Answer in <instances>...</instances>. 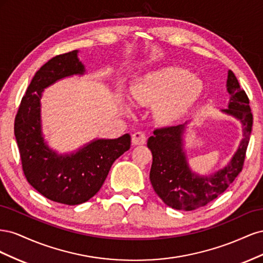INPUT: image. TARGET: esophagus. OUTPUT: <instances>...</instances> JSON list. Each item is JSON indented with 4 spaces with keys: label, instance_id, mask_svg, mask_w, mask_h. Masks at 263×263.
Here are the masks:
<instances>
[{
    "label": "esophagus",
    "instance_id": "1",
    "mask_svg": "<svg viewBox=\"0 0 263 263\" xmlns=\"http://www.w3.org/2000/svg\"><path fill=\"white\" fill-rule=\"evenodd\" d=\"M132 142L134 145H144L146 142V136L142 132H136L133 134Z\"/></svg>",
    "mask_w": 263,
    "mask_h": 263
}]
</instances>
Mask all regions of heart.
I'll return each instance as SVG.
<instances>
[{
  "mask_svg": "<svg viewBox=\"0 0 263 263\" xmlns=\"http://www.w3.org/2000/svg\"><path fill=\"white\" fill-rule=\"evenodd\" d=\"M201 83L186 70L164 68L138 79L130 87V98L139 104L158 102L156 115L163 123L173 122L201 93Z\"/></svg>",
  "mask_w": 263,
  "mask_h": 263,
  "instance_id": "b5f03b06",
  "label": "heart"
}]
</instances>
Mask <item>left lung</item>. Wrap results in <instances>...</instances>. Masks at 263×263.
<instances>
[{
  "mask_svg": "<svg viewBox=\"0 0 263 263\" xmlns=\"http://www.w3.org/2000/svg\"><path fill=\"white\" fill-rule=\"evenodd\" d=\"M226 86L229 103L228 108L221 112L240 121L243 138L225 168L210 176H198L190 169L183 147L187 122L156 129L148 139L147 146L153 154L150 182L158 196L172 209L193 211L205 206L224 193L242 170L252 127L251 108L248 97L232 70L228 71Z\"/></svg>",
  "mask_w": 263,
  "mask_h": 263,
  "instance_id": "left-lung-1",
  "label": "left lung"
}]
</instances>
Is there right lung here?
I'll use <instances>...</instances> for the list:
<instances>
[{
  "label": "right lung",
  "mask_w": 263,
  "mask_h": 263,
  "mask_svg": "<svg viewBox=\"0 0 263 263\" xmlns=\"http://www.w3.org/2000/svg\"><path fill=\"white\" fill-rule=\"evenodd\" d=\"M84 73L78 50L46 62L28 85L14 123L28 183L48 200L67 205L82 204L97 194L113 162L130 148L129 134L116 139H95L70 155H58L45 142L41 119L44 89L60 79Z\"/></svg>",
  "instance_id": "add662e5"
}]
</instances>
